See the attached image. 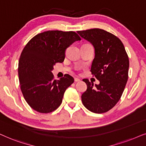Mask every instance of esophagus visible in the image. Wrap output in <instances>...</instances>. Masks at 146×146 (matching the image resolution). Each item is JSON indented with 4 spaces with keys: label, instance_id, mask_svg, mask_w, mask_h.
<instances>
[{
    "label": "esophagus",
    "instance_id": "1",
    "mask_svg": "<svg viewBox=\"0 0 146 146\" xmlns=\"http://www.w3.org/2000/svg\"><path fill=\"white\" fill-rule=\"evenodd\" d=\"M74 80H75V82H79V81H81V79H79V78H78V77H75Z\"/></svg>",
    "mask_w": 146,
    "mask_h": 146
}]
</instances>
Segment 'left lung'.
<instances>
[{"mask_svg":"<svg viewBox=\"0 0 146 146\" xmlns=\"http://www.w3.org/2000/svg\"><path fill=\"white\" fill-rule=\"evenodd\" d=\"M77 33L94 47L91 71L100 81L98 85H93L87 79H83L87 88L81 96L82 103L91 112H107L119 102L125 89L129 58L121 40L108 31L92 29Z\"/></svg>","mask_w":146,"mask_h":146,"instance_id":"8db88e82","label":"left lung"}]
</instances>
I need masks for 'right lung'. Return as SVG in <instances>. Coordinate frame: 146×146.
Wrapping results in <instances>:
<instances>
[{
  "label": "right lung",
  "instance_id": "obj_1",
  "mask_svg": "<svg viewBox=\"0 0 146 146\" xmlns=\"http://www.w3.org/2000/svg\"><path fill=\"white\" fill-rule=\"evenodd\" d=\"M81 40L73 31H48L36 35L26 44L19 61V78L25 100L36 111L47 113L62 103L66 89L74 82L66 74L55 80L52 73L56 63H62L67 48Z\"/></svg>",
  "mask_w": 146,
  "mask_h": 146
}]
</instances>
